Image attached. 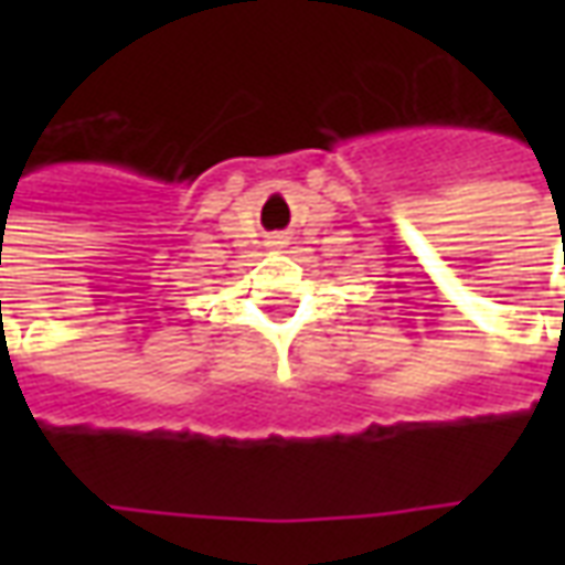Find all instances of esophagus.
Segmentation results:
<instances>
[{
  "instance_id": "34e87169",
  "label": "esophagus",
  "mask_w": 565,
  "mask_h": 565,
  "mask_svg": "<svg viewBox=\"0 0 565 565\" xmlns=\"http://www.w3.org/2000/svg\"><path fill=\"white\" fill-rule=\"evenodd\" d=\"M266 245H269V247H284V245H287V235H269V238H266Z\"/></svg>"
}]
</instances>
